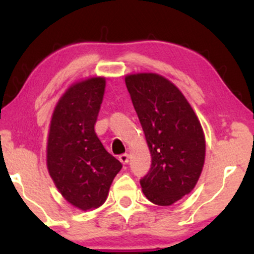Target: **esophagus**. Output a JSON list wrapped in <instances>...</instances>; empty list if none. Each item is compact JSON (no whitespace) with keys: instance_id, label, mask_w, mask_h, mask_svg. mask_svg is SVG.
<instances>
[{"instance_id":"1","label":"esophagus","mask_w":254,"mask_h":254,"mask_svg":"<svg viewBox=\"0 0 254 254\" xmlns=\"http://www.w3.org/2000/svg\"><path fill=\"white\" fill-rule=\"evenodd\" d=\"M119 161L123 165H127L129 162V154H122V155H119Z\"/></svg>"}]
</instances>
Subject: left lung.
<instances>
[{
	"instance_id": "8db88e82",
	"label": "left lung",
	"mask_w": 254,
	"mask_h": 254,
	"mask_svg": "<svg viewBox=\"0 0 254 254\" xmlns=\"http://www.w3.org/2000/svg\"><path fill=\"white\" fill-rule=\"evenodd\" d=\"M125 84L151 154L142 191L151 203L171 205L193 190L202 173V125L183 93L161 75H127Z\"/></svg>"
}]
</instances>
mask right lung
<instances>
[{
	"instance_id": "1",
	"label": "right lung",
	"mask_w": 254,
	"mask_h": 254,
	"mask_svg": "<svg viewBox=\"0 0 254 254\" xmlns=\"http://www.w3.org/2000/svg\"><path fill=\"white\" fill-rule=\"evenodd\" d=\"M105 77L74 83L52 113L46 164L61 194L81 210L99 208L122 164L104 148L94 125L103 103Z\"/></svg>"
}]
</instances>
